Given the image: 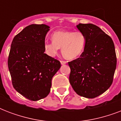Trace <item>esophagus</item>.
Returning <instances> with one entry per match:
<instances>
[{"instance_id": "1", "label": "esophagus", "mask_w": 121, "mask_h": 121, "mask_svg": "<svg viewBox=\"0 0 121 121\" xmlns=\"http://www.w3.org/2000/svg\"><path fill=\"white\" fill-rule=\"evenodd\" d=\"M60 62H61V65H65V64H66V61L61 60V61H60Z\"/></svg>"}]
</instances>
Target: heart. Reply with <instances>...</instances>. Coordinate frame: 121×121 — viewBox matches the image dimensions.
<instances>
[{"instance_id": "b5f03b06", "label": "heart", "mask_w": 121, "mask_h": 121, "mask_svg": "<svg viewBox=\"0 0 121 121\" xmlns=\"http://www.w3.org/2000/svg\"><path fill=\"white\" fill-rule=\"evenodd\" d=\"M51 41L44 43V50L50 56H55L61 48L63 55L68 60L79 57L84 51L86 38L80 31H56L52 35Z\"/></svg>"}]
</instances>
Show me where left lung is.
I'll return each instance as SVG.
<instances>
[{
    "instance_id": "8db88e82",
    "label": "left lung",
    "mask_w": 121,
    "mask_h": 121,
    "mask_svg": "<svg viewBox=\"0 0 121 121\" xmlns=\"http://www.w3.org/2000/svg\"><path fill=\"white\" fill-rule=\"evenodd\" d=\"M78 29L86 38L80 57L68 62L69 80L74 91L93 99L105 92L112 83L116 68L114 44L111 37L92 24H79Z\"/></svg>"
}]
</instances>
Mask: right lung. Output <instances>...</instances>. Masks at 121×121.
<instances>
[{"label": "right lung", "instance_id": "1", "mask_svg": "<svg viewBox=\"0 0 121 121\" xmlns=\"http://www.w3.org/2000/svg\"><path fill=\"white\" fill-rule=\"evenodd\" d=\"M49 27L31 24L12 40L8 68L12 85L27 99L36 101L49 94L51 80L61 67L58 60L44 53L45 37Z\"/></svg>", "mask_w": 121, "mask_h": 121}]
</instances>
